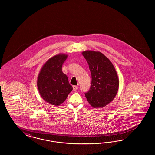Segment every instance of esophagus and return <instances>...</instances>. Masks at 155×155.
<instances>
[{
  "instance_id": "obj_1",
  "label": "esophagus",
  "mask_w": 155,
  "mask_h": 155,
  "mask_svg": "<svg viewBox=\"0 0 155 155\" xmlns=\"http://www.w3.org/2000/svg\"><path fill=\"white\" fill-rule=\"evenodd\" d=\"M73 90L75 91V90H77L78 89V87L77 86H73Z\"/></svg>"
}]
</instances>
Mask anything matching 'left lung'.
Returning <instances> with one entry per match:
<instances>
[{
    "instance_id": "8db88e82",
    "label": "left lung",
    "mask_w": 155,
    "mask_h": 155,
    "mask_svg": "<svg viewBox=\"0 0 155 155\" xmlns=\"http://www.w3.org/2000/svg\"><path fill=\"white\" fill-rule=\"evenodd\" d=\"M89 66L91 84L85 97L94 108H100L110 103L117 95L119 87L117 73L113 64L101 52L82 53Z\"/></svg>"
}]
</instances>
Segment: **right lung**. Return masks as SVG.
Returning <instances> with one entry per match:
<instances>
[{"label":"right lung","mask_w":155,"mask_h":155,"mask_svg":"<svg viewBox=\"0 0 155 155\" xmlns=\"http://www.w3.org/2000/svg\"><path fill=\"white\" fill-rule=\"evenodd\" d=\"M67 57L62 54L51 58L42 66L38 77L37 84L40 95L54 106L63 103L73 90L67 75L62 71Z\"/></svg>","instance_id":"1"}]
</instances>
